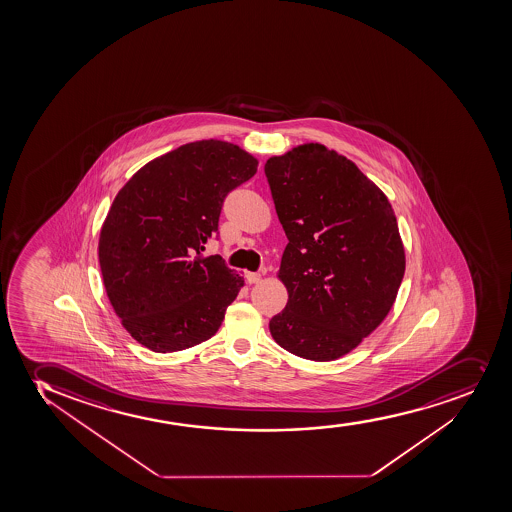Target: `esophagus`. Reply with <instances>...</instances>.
I'll list each match as a JSON object with an SVG mask.
<instances>
[{
	"instance_id": "34e87169",
	"label": "esophagus",
	"mask_w": 512,
	"mask_h": 512,
	"mask_svg": "<svg viewBox=\"0 0 512 512\" xmlns=\"http://www.w3.org/2000/svg\"><path fill=\"white\" fill-rule=\"evenodd\" d=\"M245 277H247L248 284H257V282L262 281V275L259 272H247Z\"/></svg>"
}]
</instances>
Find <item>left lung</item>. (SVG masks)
<instances>
[{
  "label": "left lung",
  "instance_id": "8db88e82",
  "mask_svg": "<svg viewBox=\"0 0 512 512\" xmlns=\"http://www.w3.org/2000/svg\"><path fill=\"white\" fill-rule=\"evenodd\" d=\"M265 176L287 243L286 308L270 333L287 352L328 362L352 352L396 301L406 260L389 199L319 143L270 157Z\"/></svg>",
  "mask_w": 512,
  "mask_h": 512
}]
</instances>
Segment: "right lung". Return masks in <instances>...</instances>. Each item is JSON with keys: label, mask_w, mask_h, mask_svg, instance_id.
Returning <instances> with one entry per match:
<instances>
[{"label": "right lung", "mask_w": 512, "mask_h": 512, "mask_svg": "<svg viewBox=\"0 0 512 512\" xmlns=\"http://www.w3.org/2000/svg\"><path fill=\"white\" fill-rule=\"evenodd\" d=\"M233 143H186L152 160L121 187L99 235L111 306L154 352H179L215 335L243 277L220 255L203 259L228 193L257 172Z\"/></svg>", "instance_id": "obj_1"}]
</instances>
